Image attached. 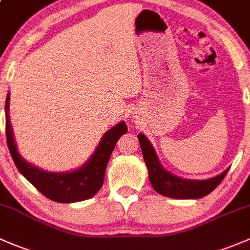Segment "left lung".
Returning a JSON list of instances; mask_svg holds the SVG:
<instances>
[{
  "label": "left lung",
  "instance_id": "obj_1",
  "mask_svg": "<svg viewBox=\"0 0 250 250\" xmlns=\"http://www.w3.org/2000/svg\"><path fill=\"white\" fill-rule=\"evenodd\" d=\"M137 137L142 149L144 163L148 168L151 187L156 192L166 197L183 200L201 199L210 194L220 184L229 171L228 168L218 176L203 181L182 178L167 171L160 164L155 149L143 133H138Z\"/></svg>",
  "mask_w": 250,
  "mask_h": 250
}]
</instances>
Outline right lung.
I'll list each match as a JSON object with an SVG mask.
<instances>
[{
  "instance_id": "right-lung-1",
  "label": "right lung",
  "mask_w": 250,
  "mask_h": 250,
  "mask_svg": "<svg viewBox=\"0 0 250 250\" xmlns=\"http://www.w3.org/2000/svg\"><path fill=\"white\" fill-rule=\"evenodd\" d=\"M9 92L6 99V136L8 148L20 173L48 199L60 203L84 201L97 194L104 184L106 167L118 140L127 132L125 122L118 123L102 136L85 164L72 171L49 172L25 160L18 151L9 119Z\"/></svg>"
}]
</instances>
